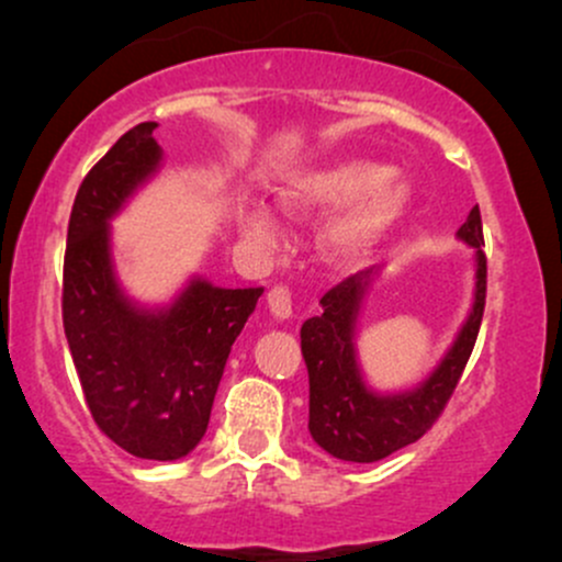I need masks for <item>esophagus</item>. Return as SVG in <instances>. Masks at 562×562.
I'll use <instances>...</instances> for the list:
<instances>
[{
	"label": "esophagus",
	"mask_w": 562,
	"mask_h": 562,
	"mask_svg": "<svg viewBox=\"0 0 562 562\" xmlns=\"http://www.w3.org/2000/svg\"><path fill=\"white\" fill-rule=\"evenodd\" d=\"M267 303H269V312H272L274 319H288L290 314H293V301H290V290L277 285L269 290L267 295Z\"/></svg>",
	"instance_id": "esophagus-1"
}]
</instances>
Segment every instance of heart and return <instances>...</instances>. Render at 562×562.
<instances>
[{"label":"heart","instance_id":"heart-1","mask_svg":"<svg viewBox=\"0 0 562 562\" xmlns=\"http://www.w3.org/2000/svg\"><path fill=\"white\" fill-rule=\"evenodd\" d=\"M389 164L370 158L335 160L330 166L290 177L277 187V200L288 214L314 216L325 211L344 209L338 222L327 229V248L338 259H357L385 229L404 214L412 190L404 182H391ZM243 232L256 243L274 240L272 214L259 203H250L240 218Z\"/></svg>","mask_w":562,"mask_h":562}]
</instances>
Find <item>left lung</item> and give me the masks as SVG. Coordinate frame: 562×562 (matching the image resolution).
<instances>
[{
  "label": "left lung",
  "mask_w": 562,
  "mask_h": 562,
  "mask_svg": "<svg viewBox=\"0 0 562 562\" xmlns=\"http://www.w3.org/2000/svg\"><path fill=\"white\" fill-rule=\"evenodd\" d=\"M457 237L473 248V306L454 344L415 389L380 393L364 380L357 353V325L364 299L375 282V269L346 277L322 295V314L303 322L301 351L308 370V434L335 460L378 462L415 443L438 420L460 383L486 303V254L481 211L475 205Z\"/></svg>",
  "instance_id": "obj_1"
}]
</instances>
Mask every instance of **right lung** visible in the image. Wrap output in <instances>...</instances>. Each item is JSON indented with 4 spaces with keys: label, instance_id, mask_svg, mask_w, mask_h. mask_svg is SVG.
<instances>
[{
    "label": "right lung",
    "instance_id": "right-lung-1",
    "mask_svg": "<svg viewBox=\"0 0 562 562\" xmlns=\"http://www.w3.org/2000/svg\"><path fill=\"white\" fill-rule=\"evenodd\" d=\"M156 126L128 128L76 192L63 327L97 428L139 460L171 462L205 436L232 344L263 288H216L195 274L166 306H142L124 293L111 218L160 169Z\"/></svg>",
    "mask_w": 562,
    "mask_h": 562
}]
</instances>
